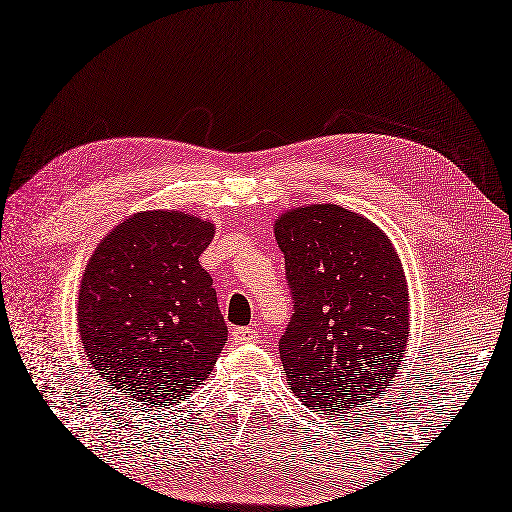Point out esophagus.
I'll list each match as a JSON object with an SVG mask.
<instances>
[{"label":"esophagus","mask_w":512,"mask_h":512,"mask_svg":"<svg viewBox=\"0 0 512 512\" xmlns=\"http://www.w3.org/2000/svg\"><path fill=\"white\" fill-rule=\"evenodd\" d=\"M233 341L239 343V345H245V343H256L258 341V332L254 328H237L233 332Z\"/></svg>","instance_id":"34e87169"}]
</instances>
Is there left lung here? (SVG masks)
<instances>
[{
  "label": "left lung",
  "instance_id": "left-lung-1",
  "mask_svg": "<svg viewBox=\"0 0 512 512\" xmlns=\"http://www.w3.org/2000/svg\"><path fill=\"white\" fill-rule=\"evenodd\" d=\"M294 315L279 343L290 390L347 413L396 377L409 341V288L392 239L334 203L292 207L275 224Z\"/></svg>",
  "mask_w": 512,
  "mask_h": 512
}]
</instances>
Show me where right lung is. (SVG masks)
Instances as JSON below:
<instances>
[{
  "instance_id": "right-lung-1",
  "label": "right lung",
  "mask_w": 512,
  "mask_h": 512,
  "mask_svg": "<svg viewBox=\"0 0 512 512\" xmlns=\"http://www.w3.org/2000/svg\"><path fill=\"white\" fill-rule=\"evenodd\" d=\"M214 222L178 209L122 220L88 258L78 334L93 368L137 409L169 407L209 377L228 330L199 256Z\"/></svg>"
}]
</instances>
